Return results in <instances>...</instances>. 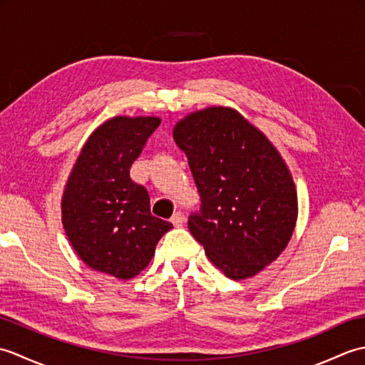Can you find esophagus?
I'll return each mask as SVG.
<instances>
[{
    "label": "esophagus",
    "mask_w": 365,
    "mask_h": 365,
    "mask_svg": "<svg viewBox=\"0 0 365 365\" xmlns=\"http://www.w3.org/2000/svg\"><path fill=\"white\" fill-rule=\"evenodd\" d=\"M183 221H185V218L180 212H175L173 216H170V222L174 224V227H182Z\"/></svg>",
    "instance_id": "esophagus-1"
}]
</instances>
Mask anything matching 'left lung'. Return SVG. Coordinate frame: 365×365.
Wrapping results in <instances>:
<instances>
[{"label":"left lung","instance_id":"left-lung-1","mask_svg":"<svg viewBox=\"0 0 365 365\" xmlns=\"http://www.w3.org/2000/svg\"><path fill=\"white\" fill-rule=\"evenodd\" d=\"M200 196L191 235L230 279L257 274L293 234L298 204L292 175L265 135L232 108L187 115L174 128Z\"/></svg>","mask_w":365,"mask_h":365}]
</instances>
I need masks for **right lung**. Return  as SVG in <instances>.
<instances>
[{
  "label": "right lung",
  "instance_id": "obj_1",
  "mask_svg": "<svg viewBox=\"0 0 365 365\" xmlns=\"http://www.w3.org/2000/svg\"><path fill=\"white\" fill-rule=\"evenodd\" d=\"M158 118H113L84 144L63 197V224L92 269L131 279L149 265L173 224L150 213L149 192L130 177Z\"/></svg>",
  "mask_w": 365,
  "mask_h": 365
}]
</instances>
